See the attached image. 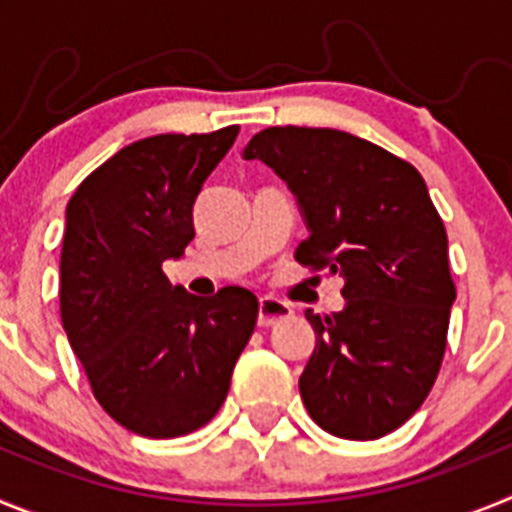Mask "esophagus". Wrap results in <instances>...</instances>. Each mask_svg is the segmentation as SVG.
<instances>
[{"label": "esophagus", "mask_w": 512, "mask_h": 512, "mask_svg": "<svg viewBox=\"0 0 512 512\" xmlns=\"http://www.w3.org/2000/svg\"><path fill=\"white\" fill-rule=\"evenodd\" d=\"M292 315V307L287 302L277 300V297H261L259 300V325L261 328H269V325L279 323V320L289 318Z\"/></svg>", "instance_id": "esophagus-1"}]
</instances>
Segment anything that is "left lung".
<instances>
[{
	"instance_id": "obj_1",
	"label": "left lung",
	"mask_w": 512,
	"mask_h": 512,
	"mask_svg": "<svg viewBox=\"0 0 512 512\" xmlns=\"http://www.w3.org/2000/svg\"><path fill=\"white\" fill-rule=\"evenodd\" d=\"M243 158L295 192L310 230L295 259L346 282L341 312L305 310L318 336L300 377L307 413L338 438L387 436L431 392L456 300L449 238L423 176L330 128H266Z\"/></svg>"
}]
</instances>
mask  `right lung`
<instances>
[{
  "mask_svg": "<svg viewBox=\"0 0 512 512\" xmlns=\"http://www.w3.org/2000/svg\"><path fill=\"white\" fill-rule=\"evenodd\" d=\"M235 135L238 125L135 140L66 207L63 330L104 413L138 436L176 438L210 423L256 328L253 292L223 287L202 300L161 269L194 238V200Z\"/></svg>",
  "mask_w": 512,
  "mask_h": 512,
  "instance_id": "add662e5",
  "label": "right lung"
}]
</instances>
